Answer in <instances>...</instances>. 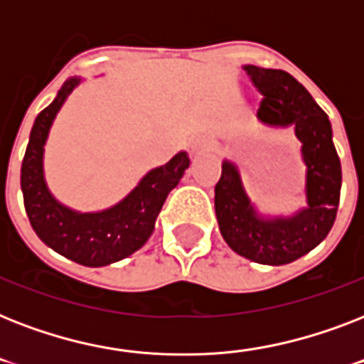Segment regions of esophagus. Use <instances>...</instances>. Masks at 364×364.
Returning <instances> with one entry per match:
<instances>
[{
    "label": "esophagus",
    "instance_id": "esophagus-1",
    "mask_svg": "<svg viewBox=\"0 0 364 364\" xmlns=\"http://www.w3.org/2000/svg\"><path fill=\"white\" fill-rule=\"evenodd\" d=\"M202 147H211V141L208 137H198L196 141H194V149H202Z\"/></svg>",
    "mask_w": 364,
    "mask_h": 364
}]
</instances>
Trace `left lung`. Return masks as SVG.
<instances>
[{"label":"left lung","instance_id":"left-lung-1","mask_svg":"<svg viewBox=\"0 0 364 364\" xmlns=\"http://www.w3.org/2000/svg\"><path fill=\"white\" fill-rule=\"evenodd\" d=\"M245 71L262 94L257 111L260 121L294 126L308 166V208L291 219H259L243 193L238 171L225 162L215 185V215L223 238L236 253L259 264H287L310 253L331 232L340 204L342 166L327 113L291 73L257 65H245Z\"/></svg>","mask_w":364,"mask_h":364}]
</instances>
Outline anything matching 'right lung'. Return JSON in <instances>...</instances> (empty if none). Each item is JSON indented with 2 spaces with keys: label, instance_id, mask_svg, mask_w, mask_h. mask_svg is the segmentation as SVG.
<instances>
[{
  "label": "right lung",
  "instance_id": "obj_1",
  "mask_svg": "<svg viewBox=\"0 0 364 364\" xmlns=\"http://www.w3.org/2000/svg\"><path fill=\"white\" fill-rule=\"evenodd\" d=\"M81 79H68L58 96L37 115L26 147L20 187L31 228L48 247L82 266H105L141 247L171 188L188 168V156L176 154L168 164L149 171L121 204L102 213H75L60 205L43 179V145L54 117Z\"/></svg>",
  "mask_w": 364,
  "mask_h": 364
}]
</instances>
